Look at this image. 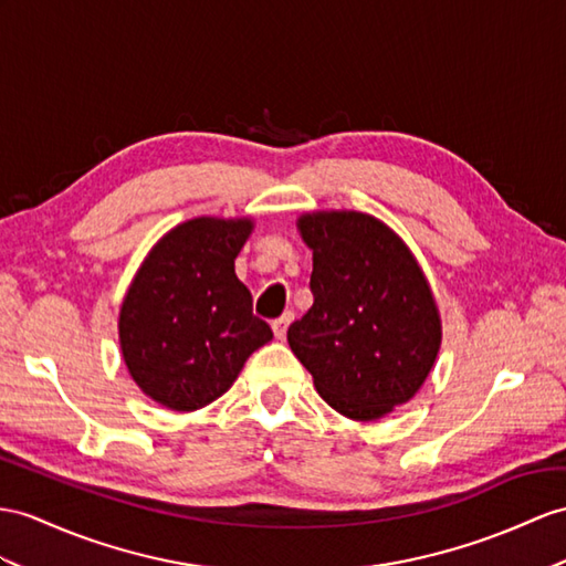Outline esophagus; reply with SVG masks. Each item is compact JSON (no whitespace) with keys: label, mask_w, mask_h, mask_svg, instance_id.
<instances>
[{"label":"esophagus","mask_w":566,"mask_h":566,"mask_svg":"<svg viewBox=\"0 0 566 566\" xmlns=\"http://www.w3.org/2000/svg\"><path fill=\"white\" fill-rule=\"evenodd\" d=\"M293 312H285L283 316H279V319H273V324H271V328H273V336L279 338V340H283L285 338V334H287V326H291V322H293Z\"/></svg>","instance_id":"34e87169"}]
</instances>
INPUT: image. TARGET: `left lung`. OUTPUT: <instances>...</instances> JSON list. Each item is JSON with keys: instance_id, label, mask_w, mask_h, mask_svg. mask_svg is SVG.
I'll use <instances>...</instances> for the list:
<instances>
[{"instance_id": "1", "label": "left lung", "mask_w": 566, "mask_h": 566, "mask_svg": "<svg viewBox=\"0 0 566 566\" xmlns=\"http://www.w3.org/2000/svg\"><path fill=\"white\" fill-rule=\"evenodd\" d=\"M312 250L314 305L287 343L324 401L350 420H379L430 375L442 322L416 256L381 220L316 211L297 220Z\"/></svg>"}]
</instances>
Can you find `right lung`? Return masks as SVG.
<instances>
[{
    "mask_svg": "<svg viewBox=\"0 0 566 566\" xmlns=\"http://www.w3.org/2000/svg\"><path fill=\"white\" fill-rule=\"evenodd\" d=\"M250 218H191L144 259L119 310L132 379L156 403L197 410L223 396L247 357L273 338L235 275Z\"/></svg>",
    "mask_w": 566,
    "mask_h": 566,
    "instance_id": "right-lung-1",
    "label": "right lung"
}]
</instances>
